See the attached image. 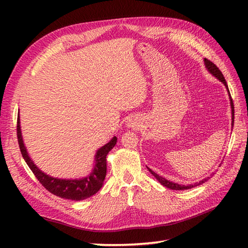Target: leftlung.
I'll list each match as a JSON object with an SVG mask.
<instances>
[{
	"label": "left lung",
	"instance_id": "1",
	"mask_svg": "<svg viewBox=\"0 0 248 248\" xmlns=\"http://www.w3.org/2000/svg\"><path fill=\"white\" fill-rule=\"evenodd\" d=\"M204 65H205V68H207L208 71L211 73V75H213L215 78H218V80L220 82L224 83V85L226 86V88H227L228 91V93H229V99H230V105H231V114H232V125H233V123H234V107H233V102H232V99H231V96H230V93H229V89H228V86H227V82H226L225 78L223 76V73L220 72V70L217 68V65H214L213 62L211 61H209L207 59H204ZM149 171L152 173L155 177V179L157 181H159L162 186H164L170 189H176V191H181V189H188V188H192L194 186H200V184L204 183L205 181H208V179H210V177H207L205 179H203V180L199 181V182H196L195 184H189V186H182V184H178V183H173V182H170L166 180L165 178H163L161 176L157 175V173H155V171H152L150 168H148Z\"/></svg>",
	"mask_w": 248,
	"mask_h": 248
}]
</instances>
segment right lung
<instances>
[{"mask_svg":"<svg viewBox=\"0 0 248 248\" xmlns=\"http://www.w3.org/2000/svg\"><path fill=\"white\" fill-rule=\"evenodd\" d=\"M17 136L21 155H22L24 161L31 168V170L33 171L35 177L41 183V186L46 189H48L50 193L56 195V196L65 199L76 200V202L93 196V195L96 194L102 187L105 176H107V155L113 149V147L116 145V141H117V138L114 136L108 144H105L101 148L98 149L96 155H94V162H96V164H94L91 175L82 179L71 180V179H59L51 177L44 171H41L34 164V162L31 160L28 150H26L23 143L22 133H21L20 128L19 115L17 121Z\"/></svg>","mask_w":248,"mask_h":248,"instance_id":"add662e5","label":"right lung"}]
</instances>
